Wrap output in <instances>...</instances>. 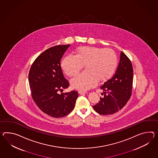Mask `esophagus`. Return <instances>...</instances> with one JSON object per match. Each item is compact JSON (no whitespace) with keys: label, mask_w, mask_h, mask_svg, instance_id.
<instances>
[{"label":"esophagus","mask_w":158,"mask_h":158,"mask_svg":"<svg viewBox=\"0 0 158 158\" xmlns=\"http://www.w3.org/2000/svg\"><path fill=\"white\" fill-rule=\"evenodd\" d=\"M87 92H84V91H79V94L81 95H84L85 94H87Z\"/></svg>","instance_id":"34e87169"}]
</instances>
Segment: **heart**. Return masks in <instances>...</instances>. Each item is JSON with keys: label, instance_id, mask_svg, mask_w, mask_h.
Returning <instances> with one entry per match:
<instances>
[{"label": "heart", "instance_id": "heart-1", "mask_svg": "<svg viewBox=\"0 0 158 158\" xmlns=\"http://www.w3.org/2000/svg\"><path fill=\"white\" fill-rule=\"evenodd\" d=\"M85 64L87 70L71 81L74 89L85 91L111 77L118 65V58L114 51L96 47L83 46L77 49V55L69 54L63 59L62 68L66 75H76Z\"/></svg>", "mask_w": 158, "mask_h": 158}]
</instances>
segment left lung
Segmentation results:
<instances>
[{"instance_id":"left-lung-1","label":"left lung","mask_w":158,"mask_h":158,"mask_svg":"<svg viewBox=\"0 0 158 158\" xmlns=\"http://www.w3.org/2000/svg\"><path fill=\"white\" fill-rule=\"evenodd\" d=\"M133 69L131 60L121 51L115 73L100 87L104 91V96L100 97V102L93 106L95 111L103 115L119 111L131 97Z\"/></svg>"}]
</instances>
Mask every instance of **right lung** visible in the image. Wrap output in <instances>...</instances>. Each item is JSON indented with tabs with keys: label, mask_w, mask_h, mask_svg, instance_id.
<instances>
[{
	"label": "right lung",
	"mask_w": 158,
	"mask_h": 158,
	"mask_svg": "<svg viewBox=\"0 0 158 158\" xmlns=\"http://www.w3.org/2000/svg\"><path fill=\"white\" fill-rule=\"evenodd\" d=\"M70 44L52 47L39 55L28 74L34 101L41 111L53 118L67 115L75 107L78 93L59 94L67 89L69 82L64 77L60 60Z\"/></svg>",
	"instance_id": "1"
}]
</instances>
